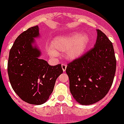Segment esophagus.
Returning <instances> with one entry per match:
<instances>
[{"instance_id": "1", "label": "esophagus", "mask_w": 124, "mask_h": 124, "mask_svg": "<svg viewBox=\"0 0 124 124\" xmlns=\"http://www.w3.org/2000/svg\"><path fill=\"white\" fill-rule=\"evenodd\" d=\"M61 67H62V69H63V71H65V70H66L67 68V65L65 63H63L61 65Z\"/></svg>"}]
</instances>
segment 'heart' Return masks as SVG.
<instances>
[{"instance_id":"heart-1","label":"heart","mask_w":124,"mask_h":124,"mask_svg":"<svg viewBox=\"0 0 124 124\" xmlns=\"http://www.w3.org/2000/svg\"><path fill=\"white\" fill-rule=\"evenodd\" d=\"M89 43V37L86 34L72 33L68 35L58 37L53 41L52 46L50 48L49 54L52 56H57L59 51H66L67 57L74 59L79 57L87 47Z\"/></svg>"}]
</instances>
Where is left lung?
<instances>
[{
	"label": "left lung",
	"mask_w": 124,
	"mask_h": 124,
	"mask_svg": "<svg viewBox=\"0 0 124 124\" xmlns=\"http://www.w3.org/2000/svg\"><path fill=\"white\" fill-rule=\"evenodd\" d=\"M95 46L67 64L71 93L81 105H91L105 97L114 81L116 59L112 43L97 29Z\"/></svg>",
	"instance_id": "1"
}]
</instances>
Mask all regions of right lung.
Listing matches in <instances>:
<instances>
[{
  "mask_svg": "<svg viewBox=\"0 0 124 124\" xmlns=\"http://www.w3.org/2000/svg\"><path fill=\"white\" fill-rule=\"evenodd\" d=\"M39 35V27H31L16 39L9 53L8 74L18 96L25 102L41 105L52 93L57 78L63 73L61 64L49 65L40 59V51L32 46Z\"/></svg>",
  "mask_w": 124,
  "mask_h": 124,
  "instance_id": "add662e5",
  "label": "right lung"
}]
</instances>
